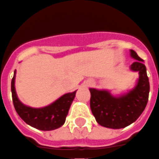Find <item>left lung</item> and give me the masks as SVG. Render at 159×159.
I'll return each instance as SVG.
<instances>
[{
  "label": "left lung",
  "instance_id": "obj_1",
  "mask_svg": "<svg viewBox=\"0 0 159 159\" xmlns=\"http://www.w3.org/2000/svg\"><path fill=\"white\" fill-rule=\"evenodd\" d=\"M131 56L136 59L131 70L139 71L140 76L136 87L121 97H113L107 91L90 89V108L97 123L110 129H122L138 119L147 107L150 84L147 68L134 50Z\"/></svg>",
  "mask_w": 159,
  "mask_h": 159
}]
</instances>
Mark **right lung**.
Wrapping results in <instances>:
<instances>
[{
    "label": "right lung",
    "mask_w": 159,
    "mask_h": 159,
    "mask_svg": "<svg viewBox=\"0 0 159 159\" xmlns=\"http://www.w3.org/2000/svg\"><path fill=\"white\" fill-rule=\"evenodd\" d=\"M15 73L11 83L13 106L17 113L27 124L37 129L48 131L61 127L65 123L70 105L76 96V92L66 93L53 103L42 108H32L25 106L17 97L14 87Z\"/></svg>",
    "instance_id": "right-lung-1"
}]
</instances>
